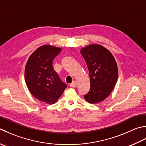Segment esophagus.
I'll return each mask as SVG.
<instances>
[{
  "label": "esophagus",
  "mask_w": 146,
  "mask_h": 146,
  "mask_svg": "<svg viewBox=\"0 0 146 146\" xmlns=\"http://www.w3.org/2000/svg\"><path fill=\"white\" fill-rule=\"evenodd\" d=\"M77 86V82L76 81H73L71 84H70V87H73V88H75Z\"/></svg>",
  "instance_id": "1"
}]
</instances>
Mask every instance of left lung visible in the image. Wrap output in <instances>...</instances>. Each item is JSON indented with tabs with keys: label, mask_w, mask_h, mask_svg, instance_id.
Segmentation results:
<instances>
[{
	"label": "left lung",
	"mask_w": 146,
	"mask_h": 146,
	"mask_svg": "<svg viewBox=\"0 0 146 146\" xmlns=\"http://www.w3.org/2000/svg\"><path fill=\"white\" fill-rule=\"evenodd\" d=\"M90 75V88L85 101L97 104L110 96L118 79V66L113 54L99 44H90L80 50Z\"/></svg>",
	"instance_id": "8db88e82"
}]
</instances>
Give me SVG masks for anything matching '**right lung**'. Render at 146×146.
Segmentation results:
<instances>
[{
  "mask_svg": "<svg viewBox=\"0 0 146 146\" xmlns=\"http://www.w3.org/2000/svg\"><path fill=\"white\" fill-rule=\"evenodd\" d=\"M61 48L44 45L31 54L26 64L25 78L30 93L40 101L53 104L61 96L67 85L54 70V59Z\"/></svg>",
  "mask_w": 146,
  "mask_h": 146,
  "instance_id": "obj_1",
  "label": "right lung"
}]
</instances>
